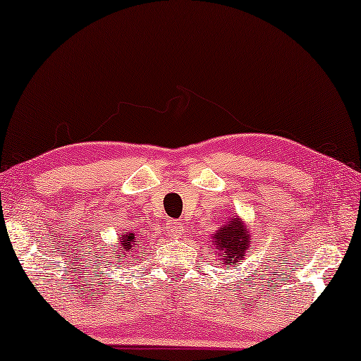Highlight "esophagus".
I'll list each match as a JSON object with an SVG mask.
<instances>
[{"mask_svg":"<svg viewBox=\"0 0 361 361\" xmlns=\"http://www.w3.org/2000/svg\"><path fill=\"white\" fill-rule=\"evenodd\" d=\"M180 228H182V224L180 221H177V220H169L166 224V226H164V233L167 235V236H177L180 233Z\"/></svg>","mask_w":361,"mask_h":361,"instance_id":"obj_1","label":"esophagus"}]
</instances>
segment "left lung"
<instances>
[{
    "instance_id": "1",
    "label": "left lung",
    "mask_w": 361,
    "mask_h": 361,
    "mask_svg": "<svg viewBox=\"0 0 361 361\" xmlns=\"http://www.w3.org/2000/svg\"><path fill=\"white\" fill-rule=\"evenodd\" d=\"M212 243L215 245V253L221 256V264H240L245 251L248 250L250 235L246 233L243 224L238 219H231L228 225H224L216 231Z\"/></svg>"
}]
</instances>
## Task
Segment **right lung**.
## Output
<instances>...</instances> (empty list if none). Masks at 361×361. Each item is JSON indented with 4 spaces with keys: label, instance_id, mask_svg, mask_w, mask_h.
I'll return each mask as SVG.
<instances>
[{
    "label": "right lung",
    "instance_id": "right-lung-1",
    "mask_svg": "<svg viewBox=\"0 0 361 361\" xmlns=\"http://www.w3.org/2000/svg\"><path fill=\"white\" fill-rule=\"evenodd\" d=\"M135 240H136L135 233H130V231H123V233L120 235V250H121L123 255H125V256L131 255L133 251L137 248L136 243H135ZM121 253L116 255L118 258H120Z\"/></svg>",
    "mask_w": 361,
    "mask_h": 361
}]
</instances>
